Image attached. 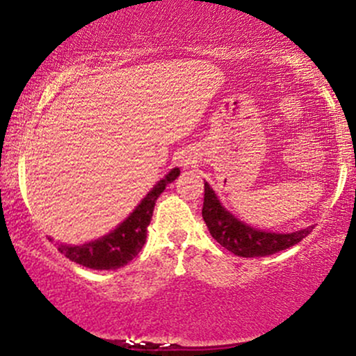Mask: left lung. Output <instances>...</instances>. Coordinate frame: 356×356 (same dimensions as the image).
<instances>
[{
  "mask_svg": "<svg viewBox=\"0 0 356 356\" xmlns=\"http://www.w3.org/2000/svg\"><path fill=\"white\" fill-rule=\"evenodd\" d=\"M202 218L206 226L209 227L211 236L220 246L243 257H261L284 251L295 246L313 231V226H309L289 234H277V232L261 231L248 226L243 220L234 218L229 211L224 209L207 182H204Z\"/></svg>",
  "mask_w": 356,
  "mask_h": 356,
  "instance_id": "8db88e82",
  "label": "left lung"
}]
</instances>
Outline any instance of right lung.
<instances>
[{
  "mask_svg": "<svg viewBox=\"0 0 356 356\" xmlns=\"http://www.w3.org/2000/svg\"><path fill=\"white\" fill-rule=\"evenodd\" d=\"M181 170L175 167L152 187V191L142 199L136 211L127 218L117 229L104 238L81 244V246H67L60 244L58 251L73 263L90 269H117L132 261L147 239V227L154 214L155 201L165 189L167 184L177 179Z\"/></svg>",
  "mask_w": 356,
  "mask_h": 356,
  "instance_id": "right-lung-1",
  "label": "right lung"
}]
</instances>
